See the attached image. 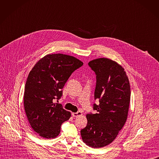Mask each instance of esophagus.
<instances>
[{
  "label": "esophagus",
  "mask_w": 159,
  "mask_h": 159,
  "mask_svg": "<svg viewBox=\"0 0 159 159\" xmlns=\"http://www.w3.org/2000/svg\"><path fill=\"white\" fill-rule=\"evenodd\" d=\"M71 114H72V116H73V117H75V118L80 117V116L82 115V112L80 111H79L77 112H73Z\"/></svg>",
  "instance_id": "obj_1"
}]
</instances>
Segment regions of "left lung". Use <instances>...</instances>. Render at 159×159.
Instances as JSON below:
<instances>
[{
  "label": "left lung",
  "mask_w": 159,
  "mask_h": 159,
  "mask_svg": "<svg viewBox=\"0 0 159 159\" xmlns=\"http://www.w3.org/2000/svg\"><path fill=\"white\" fill-rule=\"evenodd\" d=\"M96 74L97 83L93 104L96 114H88V124L80 130L84 143L99 148L111 144L124 126L129 112L130 86L124 68L117 62L99 58L89 62Z\"/></svg>",
  "instance_id": "obj_1"
}]
</instances>
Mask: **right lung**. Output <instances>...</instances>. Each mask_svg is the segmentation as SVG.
<instances>
[{"label":"right lung","mask_w":159,"mask_h":159,"mask_svg":"<svg viewBox=\"0 0 159 159\" xmlns=\"http://www.w3.org/2000/svg\"><path fill=\"white\" fill-rule=\"evenodd\" d=\"M82 65L75 57L48 54L30 71L25 86L24 109L32 129L43 138L56 137L62 123L71 117V113L54 100L61 97L62 89L71 73Z\"/></svg>","instance_id":"add662e5"}]
</instances>
